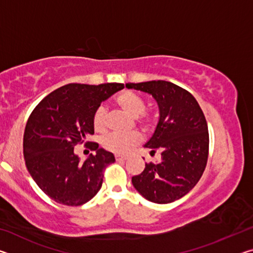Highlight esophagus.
I'll return each instance as SVG.
<instances>
[{"instance_id":"1","label":"esophagus","mask_w":253,"mask_h":253,"mask_svg":"<svg viewBox=\"0 0 253 253\" xmlns=\"http://www.w3.org/2000/svg\"><path fill=\"white\" fill-rule=\"evenodd\" d=\"M115 157H116L117 161H125V160H127V156L119 155V154H116V155H115Z\"/></svg>"}]
</instances>
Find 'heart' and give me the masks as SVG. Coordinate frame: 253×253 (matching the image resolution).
Masks as SVG:
<instances>
[{
    "mask_svg": "<svg viewBox=\"0 0 253 253\" xmlns=\"http://www.w3.org/2000/svg\"><path fill=\"white\" fill-rule=\"evenodd\" d=\"M115 104L124 113L130 117H136V122L145 129H149L154 126L156 119L154 115L145 110L146 101L144 97L131 90H124L115 97ZM92 126L97 132H104L107 129V114L104 107H98L92 115ZM143 142V136L138 131H130L127 134L111 132L104 137L102 146L107 151L115 154H127L132 148Z\"/></svg>",
    "mask_w": 253,
    "mask_h": 253,
    "instance_id": "obj_1",
    "label": "heart"
}]
</instances>
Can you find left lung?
<instances>
[{
    "instance_id": "left-lung-1",
    "label": "left lung",
    "mask_w": 253,
    "mask_h": 253,
    "mask_svg": "<svg viewBox=\"0 0 253 253\" xmlns=\"http://www.w3.org/2000/svg\"><path fill=\"white\" fill-rule=\"evenodd\" d=\"M155 98L160 121L145 147L160 151L162 160L146 163L132 176V185L154 203L174 202L187 194L200 181L209 157V130L202 109L191 92L165 80L126 84Z\"/></svg>"
}]
</instances>
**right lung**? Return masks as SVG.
I'll use <instances>...</instances> for the list:
<instances>
[{"mask_svg":"<svg viewBox=\"0 0 253 253\" xmlns=\"http://www.w3.org/2000/svg\"><path fill=\"white\" fill-rule=\"evenodd\" d=\"M123 84L62 85L45 96L30 115L23 136L25 165L34 182L51 200L79 207L100 190L104 170L115 162L113 154L95 142L84 145L96 155L84 162L74 153L95 132L92 115Z\"/></svg>","mask_w":253,"mask_h":253,"instance_id":"add662e5","label":"right lung"}]
</instances>
